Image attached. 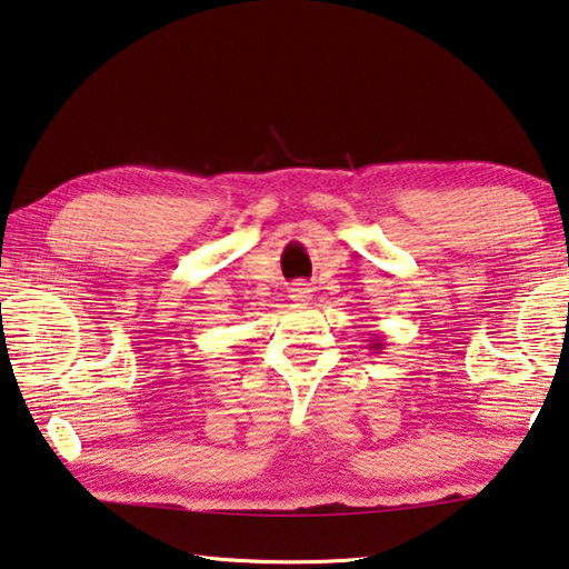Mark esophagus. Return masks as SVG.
Wrapping results in <instances>:
<instances>
[{
	"label": "esophagus",
	"instance_id": "obj_1",
	"mask_svg": "<svg viewBox=\"0 0 569 569\" xmlns=\"http://www.w3.org/2000/svg\"><path fill=\"white\" fill-rule=\"evenodd\" d=\"M311 286L308 283H293L291 286V298L293 301H308V298H311Z\"/></svg>",
	"mask_w": 569,
	"mask_h": 569
}]
</instances>
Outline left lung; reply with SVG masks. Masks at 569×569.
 <instances>
[{
	"instance_id": "1",
	"label": "left lung",
	"mask_w": 569,
	"mask_h": 569,
	"mask_svg": "<svg viewBox=\"0 0 569 569\" xmlns=\"http://www.w3.org/2000/svg\"><path fill=\"white\" fill-rule=\"evenodd\" d=\"M383 346H386V343H383V338H380V336L370 340V348H373V350H383Z\"/></svg>"
}]
</instances>
